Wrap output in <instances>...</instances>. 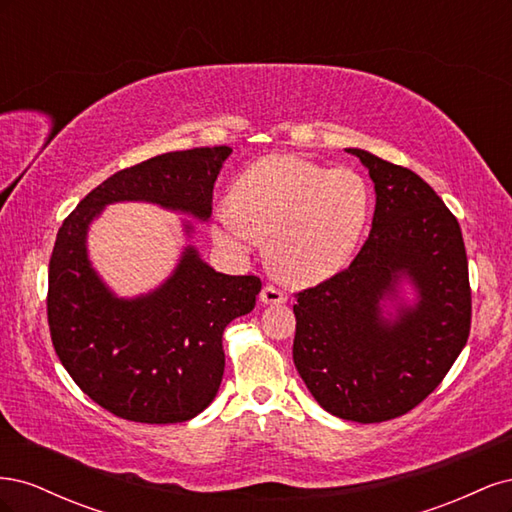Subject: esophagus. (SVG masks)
<instances>
[{"instance_id":"1","label":"esophagus","mask_w":512,"mask_h":512,"mask_svg":"<svg viewBox=\"0 0 512 512\" xmlns=\"http://www.w3.org/2000/svg\"><path fill=\"white\" fill-rule=\"evenodd\" d=\"M260 301L265 305H280L286 301V294L275 286H265L260 290Z\"/></svg>"}]
</instances>
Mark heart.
Here are the masks:
<instances>
[{"mask_svg":"<svg viewBox=\"0 0 512 512\" xmlns=\"http://www.w3.org/2000/svg\"><path fill=\"white\" fill-rule=\"evenodd\" d=\"M369 218V188L352 168H324L294 156L247 166L215 211V237L250 250L269 237L271 269L292 284H314L342 269Z\"/></svg>","mask_w":512,"mask_h":512,"instance_id":"heart-1","label":"heart"}]
</instances>
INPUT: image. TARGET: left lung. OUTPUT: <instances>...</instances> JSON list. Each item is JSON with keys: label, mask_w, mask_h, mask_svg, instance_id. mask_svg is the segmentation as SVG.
Masks as SVG:
<instances>
[{"label": "left lung", "mask_w": 512, "mask_h": 512, "mask_svg": "<svg viewBox=\"0 0 512 512\" xmlns=\"http://www.w3.org/2000/svg\"><path fill=\"white\" fill-rule=\"evenodd\" d=\"M376 188L371 232L350 267L294 294L292 359L318 404L346 421L404 416L436 391L470 335L472 290L461 228L410 168L348 149ZM408 276L419 292L395 321L379 301Z\"/></svg>", "instance_id": "1"}]
</instances>
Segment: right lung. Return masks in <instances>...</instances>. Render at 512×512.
<instances>
[{
	"instance_id": "add662e5",
	"label": "right lung",
	"mask_w": 512,
	"mask_h": 512,
	"mask_svg": "<svg viewBox=\"0 0 512 512\" xmlns=\"http://www.w3.org/2000/svg\"><path fill=\"white\" fill-rule=\"evenodd\" d=\"M230 151H170L123 168L91 190L57 232L46 294L53 348L79 389L126 421L183 423L211 404L224 376V329L252 312L262 284L256 275L213 271L188 247L156 292L117 299L89 267V222L119 200L207 220Z\"/></svg>"
}]
</instances>
